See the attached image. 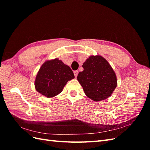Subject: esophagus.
<instances>
[{"mask_svg":"<svg viewBox=\"0 0 150 150\" xmlns=\"http://www.w3.org/2000/svg\"><path fill=\"white\" fill-rule=\"evenodd\" d=\"M78 72H79V71H74V76H75L76 78L77 76H78Z\"/></svg>","mask_w":150,"mask_h":150,"instance_id":"1","label":"esophagus"}]
</instances>
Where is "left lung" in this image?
<instances>
[{
	"mask_svg": "<svg viewBox=\"0 0 150 150\" xmlns=\"http://www.w3.org/2000/svg\"><path fill=\"white\" fill-rule=\"evenodd\" d=\"M84 70L77 79L89 98L94 101L107 99L117 86L115 71L108 62L101 56H91L83 63Z\"/></svg>",
	"mask_w": 150,
	"mask_h": 150,
	"instance_id": "8db88e82",
	"label": "left lung"
}]
</instances>
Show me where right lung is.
<instances>
[{"label":"right lung","instance_id":"obj_1","mask_svg":"<svg viewBox=\"0 0 150 150\" xmlns=\"http://www.w3.org/2000/svg\"><path fill=\"white\" fill-rule=\"evenodd\" d=\"M74 78L71 68L56 58L45 62L39 69L35 80L37 91L47 98L56 96L68 81Z\"/></svg>","mask_w":150,"mask_h":150}]
</instances>
